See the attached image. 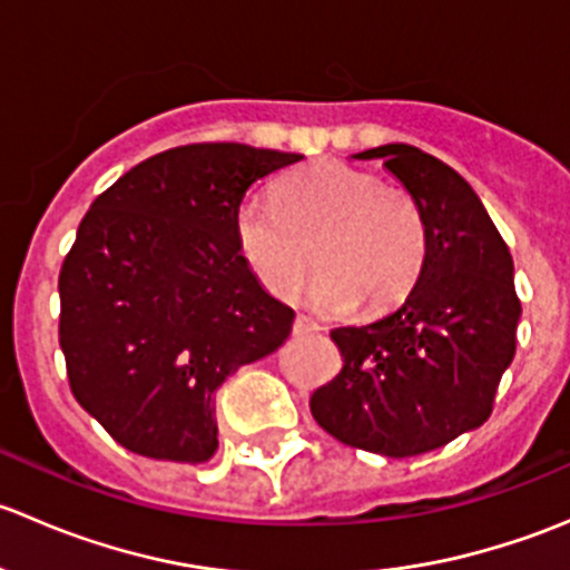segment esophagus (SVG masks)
<instances>
[{"instance_id": "esophagus-1", "label": "esophagus", "mask_w": 570, "mask_h": 570, "mask_svg": "<svg viewBox=\"0 0 570 570\" xmlns=\"http://www.w3.org/2000/svg\"><path fill=\"white\" fill-rule=\"evenodd\" d=\"M292 331L297 333V336H312V333H320V322H314L312 317H306V314H297L295 317V327Z\"/></svg>"}]
</instances>
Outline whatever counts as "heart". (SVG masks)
<instances>
[{
    "mask_svg": "<svg viewBox=\"0 0 570 570\" xmlns=\"http://www.w3.org/2000/svg\"><path fill=\"white\" fill-rule=\"evenodd\" d=\"M256 278L278 297L306 284L317 250L314 306L383 312L411 295L428 258V223L411 195L370 170L322 163L281 181L278 200L248 198L234 220Z\"/></svg>",
    "mask_w": 570,
    "mask_h": 570,
    "instance_id": "1",
    "label": "heart"
}]
</instances>
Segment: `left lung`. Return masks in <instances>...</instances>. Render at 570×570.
<instances>
[{
  "mask_svg": "<svg viewBox=\"0 0 570 570\" xmlns=\"http://www.w3.org/2000/svg\"><path fill=\"white\" fill-rule=\"evenodd\" d=\"M428 223V258L400 308L331 331L342 372L312 416L355 450L411 458L480 428L515 355L521 301L513 256L461 174L405 142L370 148Z\"/></svg>",
  "mask_w": 570,
  "mask_h": 570,
  "instance_id": "obj_1",
  "label": "left lung"
}]
</instances>
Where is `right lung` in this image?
Instances as JSON below:
<instances>
[{"label":"right lung","mask_w":570,"mask_h":570,"mask_svg":"<svg viewBox=\"0 0 570 570\" xmlns=\"http://www.w3.org/2000/svg\"><path fill=\"white\" fill-rule=\"evenodd\" d=\"M301 154L195 142L135 165L94 200L60 269V347L79 405L129 452L204 463L215 392L275 353L292 312L237 245L258 178Z\"/></svg>","instance_id":"add662e5"}]
</instances>
